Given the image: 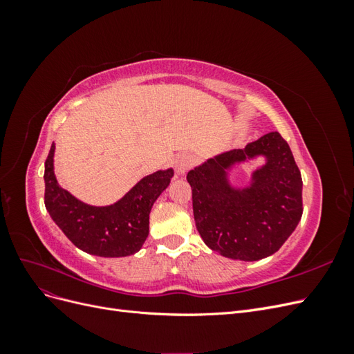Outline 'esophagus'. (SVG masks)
I'll use <instances>...</instances> for the list:
<instances>
[{
  "mask_svg": "<svg viewBox=\"0 0 354 354\" xmlns=\"http://www.w3.org/2000/svg\"><path fill=\"white\" fill-rule=\"evenodd\" d=\"M192 165H194V159H192L190 155H186V153L177 156L174 160V168H176V173L178 176L186 174Z\"/></svg>",
  "mask_w": 354,
  "mask_h": 354,
  "instance_id": "obj_1",
  "label": "esophagus"
}]
</instances>
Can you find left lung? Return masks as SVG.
<instances>
[{
    "label": "left lung",
    "instance_id": "1",
    "mask_svg": "<svg viewBox=\"0 0 354 354\" xmlns=\"http://www.w3.org/2000/svg\"><path fill=\"white\" fill-rule=\"evenodd\" d=\"M264 156L252 185L233 188L234 163ZM196 229L208 248L232 260L257 261L274 254L303 216V180L291 149L273 131L245 149L207 159L187 173Z\"/></svg>",
    "mask_w": 354,
    "mask_h": 354
}]
</instances>
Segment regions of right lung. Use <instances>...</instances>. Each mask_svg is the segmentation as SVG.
<instances>
[{"mask_svg":"<svg viewBox=\"0 0 354 354\" xmlns=\"http://www.w3.org/2000/svg\"><path fill=\"white\" fill-rule=\"evenodd\" d=\"M55 143L46 159V208L66 238L81 251L99 257H127L142 248L149 234V214L168 187L173 168L143 177L118 202L106 207L84 203L62 189L55 176Z\"/></svg>","mask_w":354,"mask_h":354,"instance_id":"obj_1","label":"right lung"}]
</instances>
